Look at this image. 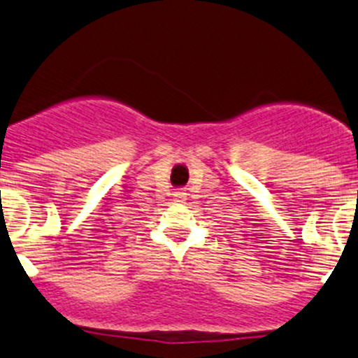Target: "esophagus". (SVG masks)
I'll return each instance as SVG.
<instances>
[{
  "label": "esophagus",
  "instance_id": "obj_1",
  "mask_svg": "<svg viewBox=\"0 0 358 358\" xmlns=\"http://www.w3.org/2000/svg\"><path fill=\"white\" fill-rule=\"evenodd\" d=\"M173 197H175L176 202H183V200L187 199V192L185 190H178V192H175V194H173Z\"/></svg>",
  "mask_w": 358,
  "mask_h": 358
}]
</instances>
